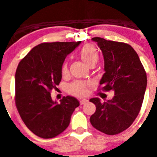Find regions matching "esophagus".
I'll use <instances>...</instances> for the list:
<instances>
[{"label":"esophagus","mask_w":157,"mask_h":157,"mask_svg":"<svg viewBox=\"0 0 157 157\" xmlns=\"http://www.w3.org/2000/svg\"><path fill=\"white\" fill-rule=\"evenodd\" d=\"M88 100L87 99H80V105H84V104H86V103H87V102H88Z\"/></svg>","instance_id":"esophagus-1"}]
</instances>
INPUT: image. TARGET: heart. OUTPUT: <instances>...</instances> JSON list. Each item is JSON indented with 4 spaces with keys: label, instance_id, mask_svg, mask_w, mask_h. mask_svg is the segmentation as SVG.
Here are the masks:
<instances>
[{
    "label": "heart",
    "instance_id": "heart-1",
    "mask_svg": "<svg viewBox=\"0 0 157 157\" xmlns=\"http://www.w3.org/2000/svg\"><path fill=\"white\" fill-rule=\"evenodd\" d=\"M79 56L83 62L89 67L94 66L99 59L98 53L93 45H86L83 46L79 52ZM67 71V63L65 62L62 66V73L66 74ZM89 84L83 81H75L68 86V92L75 96H84L88 92Z\"/></svg>",
    "mask_w": 157,
    "mask_h": 157
}]
</instances>
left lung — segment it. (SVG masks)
Returning a JSON list of instances; mask_svg holds the SVG:
<instances>
[{
  "instance_id": "1",
  "label": "left lung",
  "mask_w": 157,
  "mask_h": 157,
  "mask_svg": "<svg viewBox=\"0 0 157 157\" xmlns=\"http://www.w3.org/2000/svg\"><path fill=\"white\" fill-rule=\"evenodd\" d=\"M102 51L105 74L100 84L105 91L113 90L112 100L101 102L91 98L96 112L90 116L93 127L109 135L120 134L133 123L143 102L147 76L138 55L128 44L93 37Z\"/></svg>"
}]
</instances>
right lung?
Masks as SVG:
<instances>
[{
	"instance_id": "1",
	"label": "right lung",
	"mask_w": 157,
	"mask_h": 157,
	"mask_svg": "<svg viewBox=\"0 0 157 157\" xmlns=\"http://www.w3.org/2000/svg\"><path fill=\"white\" fill-rule=\"evenodd\" d=\"M81 41L45 42L34 47L21 59L16 71L15 101L22 120L40 138H52L69 126L79 102L67 96L57 104L51 90L61 81L66 56Z\"/></svg>"
}]
</instances>
